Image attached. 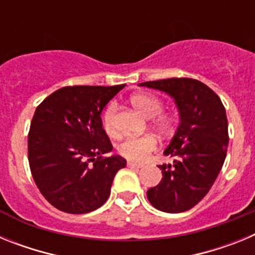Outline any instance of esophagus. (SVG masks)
I'll return each instance as SVG.
<instances>
[{"instance_id":"1","label":"esophagus","mask_w":255,"mask_h":255,"mask_svg":"<svg viewBox=\"0 0 255 255\" xmlns=\"http://www.w3.org/2000/svg\"><path fill=\"white\" fill-rule=\"evenodd\" d=\"M128 166H129L130 168H141V167H143V164L135 163V162H131V161L128 162Z\"/></svg>"}]
</instances>
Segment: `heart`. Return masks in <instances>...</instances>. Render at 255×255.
<instances>
[{"label": "heart", "instance_id": "obj_1", "mask_svg": "<svg viewBox=\"0 0 255 255\" xmlns=\"http://www.w3.org/2000/svg\"><path fill=\"white\" fill-rule=\"evenodd\" d=\"M131 103L145 117L152 119V123L161 132H167L172 128L173 117L167 112H162L163 102L158 97L150 93H138L131 97ZM117 106L115 102L107 105L102 114V125L108 135L117 134L116 126ZM157 148V140L153 135L129 136L123 140L117 148L124 158L134 162H143Z\"/></svg>", "mask_w": 255, "mask_h": 255}]
</instances>
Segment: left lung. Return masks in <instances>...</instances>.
Segmentation results:
<instances>
[{
    "instance_id": "8db88e82",
    "label": "left lung",
    "mask_w": 255,
    "mask_h": 255,
    "mask_svg": "<svg viewBox=\"0 0 255 255\" xmlns=\"http://www.w3.org/2000/svg\"><path fill=\"white\" fill-rule=\"evenodd\" d=\"M139 85L170 94L180 112L176 134L164 150L173 163L159 164L163 177L147 191L148 200L167 213L189 211L206 197L224 166L229 144L225 107L197 79H162Z\"/></svg>"
}]
</instances>
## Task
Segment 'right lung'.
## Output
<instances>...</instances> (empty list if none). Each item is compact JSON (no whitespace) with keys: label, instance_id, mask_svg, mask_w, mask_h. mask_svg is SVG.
I'll use <instances>...</instances> for the list:
<instances>
[{"label":"right lung","instance_id":"add662e5","mask_svg":"<svg viewBox=\"0 0 255 255\" xmlns=\"http://www.w3.org/2000/svg\"><path fill=\"white\" fill-rule=\"evenodd\" d=\"M125 87H64L37 107L28 134V159L35 185L55 208L80 215L100 208L126 161L105 157L112 144L101 114Z\"/></svg>","mask_w":255,"mask_h":255}]
</instances>
